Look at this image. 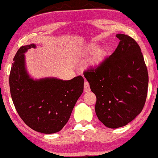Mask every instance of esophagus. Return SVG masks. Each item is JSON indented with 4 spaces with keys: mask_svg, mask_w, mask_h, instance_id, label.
Returning a JSON list of instances; mask_svg holds the SVG:
<instances>
[{
    "mask_svg": "<svg viewBox=\"0 0 158 158\" xmlns=\"http://www.w3.org/2000/svg\"><path fill=\"white\" fill-rule=\"evenodd\" d=\"M90 90V85H89V82L85 80L84 81V92L87 93V92H89Z\"/></svg>",
    "mask_w": 158,
    "mask_h": 158,
    "instance_id": "esophagus-1",
    "label": "esophagus"
}]
</instances>
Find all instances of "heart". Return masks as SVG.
<instances>
[{
    "mask_svg": "<svg viewBox=\"0 0 158 158\" xmlns=\"http://www.w3.org/2000/svg\"><path fill=\"white\" fill-rule=\"evenodd\" d=\"M97 48H98L97 44L91 43L88 45L86 48L85 49L84 53H88L93 52V51L97 49ZM106 54V52L105 48H99V49H98L95 51L94 56H93V58L91 61L92 65L95 66H98L99 65H100L104 59H105Z\"/></svg>",
    "mask_w": 158,
    "mask_h": 158,
    "instance_id": "1",
    "label": "heart"
}]
</instances>
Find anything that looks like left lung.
<instances>
[{
	"mask_svg": "<svg viewBox=\"0 0 158 158\" xmlns=\"http://www.w3.org/2000/svg\"><path fill=\"white\" fill-rule=\"evenodd\" d=\"M116 50L84 75L96 95L95 113L109 128L129 123L141 113L148 93V74L140 47L129 35L117 34Z\"/></svg>",
	"mask_w": 158,
	"mask_h": 158,
	"instance_id": "8db88e82",
	"label": "left lung"
}]
</instances>
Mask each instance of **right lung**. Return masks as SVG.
Listing matches in <instances>:
<instances>
[{
    "label": "right lung",
    "mask_w": 158,
    "mask_h": 158,
    "mask_svg": "<svg viewBox=\"0 0 158 158\" xmlns=\"http://www.w3.org/2000/svg\"><path fill=\"white\" fill-rule=\"evenodd\" d=\"M35 45L21 47L10 74V94L23 121L44 134L59 132L68 123L77 100L84 90V78L78 76L63 81L56 78L34 80L26 69L23 53Z\"/></svg>",
    "instance_id": "1"
}]
</instances>
